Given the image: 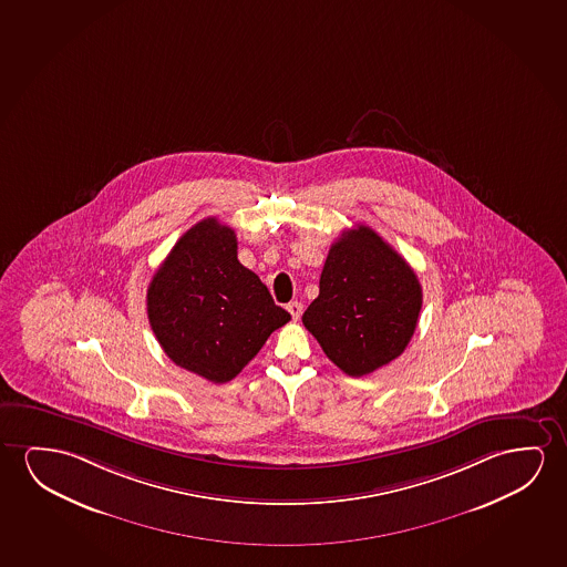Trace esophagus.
I'll return each mask as SVG.
<instances>
[{
  "mask_svg": "<svg viewBox=\"0 0 567 567\" xmlns=\"http://www.w3.org/2000/svg\"><path fill=\"white\" fill-rule=\"evenodd\" d=\"M287 310L292 316V320H300V316H302V305L300 302H290L287 306Z\"/></svg>",
  "mask_w": 567,
  "mask_h": 567,
  "instance_id": "1",
  "label": "esophagus"
}]
</instances>
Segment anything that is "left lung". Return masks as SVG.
<instances>
[{
    "instance_id": "obj_1",
    "label": "left lung",
    "mask_w": 567,
    "mask_h": 567,
    "mask_svg": "<svg viewBox=\"0 0 567 567\" xmlns=\"http://www.w3.org/2000/svg\"><path fill=\"white\" fill-rule=\"evenodd\" d=\"M421 305L417 275L402 255L369 226H357L329 249L320 295L302 323L329 361L349 377H364L403 353Z\"/></svg>"
}]
</instances>
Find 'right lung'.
<instances>
[{"mask_svg": "<svg viewBox=\"0 0 567 567\" xmlns=\"http://www.w3.org/2000/svg\"><path fill=\"white\" fill-rule=\"evenodd\" d=\"M148 320L165 354L214 384L230 382L290 313L238 261V239L216 218L181 236L150 282Z\"/></svg>", "mask_w": 567, "mask_h": 567, "instance_id": "add662e5", "label": "right lung"}]
</instances>
